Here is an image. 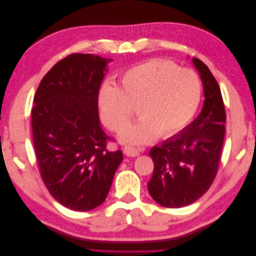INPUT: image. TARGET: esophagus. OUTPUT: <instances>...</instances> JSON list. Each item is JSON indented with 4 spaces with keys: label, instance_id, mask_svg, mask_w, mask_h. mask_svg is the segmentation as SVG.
Wrapping results in <instances>:
<instances>
[{
    "label": "esophagus",
    "instance_id": "34e87169",
    "mask_svg": "<svg viewBox=\"0 0 256 256\" xmlns=\"http://www.w3.org/2000/svg\"><path fill=\"white\" fill-rule=\"evenodd\" d=\"M124 154H126V156H129V157H136L140 154V152H138L136 148H134V147L132 146H125L124 147L122 150Z\"/></svg>",
    "mask_w": 256,
    "mask_h": 256
}]
</instances>
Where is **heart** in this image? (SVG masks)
Wrapping results in <instances>:
<instances>
[{
  "label": "heart",
  "mask_w": 256,
  "mask_h": 256,
  "mask_svg": "<svg viewBox=\"0 0 256 256\" xmlns=\"http://www.w3.org/2000/svg\"><path fill=\"white\" fill-rule=\"evenodd\" d=\"M202 92V80L193 69L152 58L122 72L118 86L104 82L97 100L102 122L114 132L130 125L136 109L142 120L127 129L122 140L142 144L182 132L196 115Z\"/></svg>",
  "instance_id": "obj_1"
}]
</instances>
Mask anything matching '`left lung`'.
I'll return each instance as SVG.
<instances>
[{"mask_svg": "<svg viewBox=\"0 0 256 256\" xmlns=\"http://www.w3.org/2000/svg\"><path fill=\"white\" fill-rule=\"evenodd\" d=\"M192 60L204 85L203 110L182 134L150 152L154 173L147 187L152 198L168 208L190 205L210 188L226 134V114L219 84L202 60Z\"/></svg>", "mask_w": 256, "mask_h": 256, "instance_id": "left-lung-1", "label": "left lung"}]
</instances>
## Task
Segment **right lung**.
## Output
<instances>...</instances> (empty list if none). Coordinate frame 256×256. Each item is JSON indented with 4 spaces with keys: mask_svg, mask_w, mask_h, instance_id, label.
Returning a JSON list of instances; mask_svg holds the SVG:
<instances>
[{
    "mask_svg": "<svg viewBox=\"0 0 256 256\" xmlns=\"http://www.w3.org/2000/svg\"><path fill=\"white\" fill-rule=\"evenodd\" d=\"M108 60L72 53L42 78L32 108L33 143L42 180L60 204L88 212L104 203L122 160L99 125L98 92Z\"/></svg>",
    "mask_w": 256,
    "mask_h": 256,
    "instance_id": "obj_1",
    "label": "right lung"
}]
</instances>
